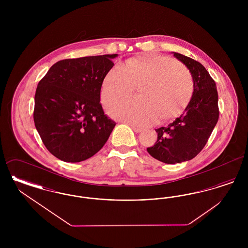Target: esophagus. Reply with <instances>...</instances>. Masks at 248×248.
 Listing matches in <instances>:
<instances>
[{"label":"esophagus","mask_w":248,"mask_h":248,"mask_svg":"<svg viewBox=\"0 0 248 248\" xmlns=\"http://www.w3.org/2000/svg\"><path fill=\"white\" fill-rule=\"evenodd\" d=\"M132 127V129L134 130L136 133H140L141 132V128H139V127H137V126H134V125H132L131 126Z\"/></svg>","instance_id":"esophagus-1"}]
</instances>
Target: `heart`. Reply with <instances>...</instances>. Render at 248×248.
<instances>
[{
  "mask_svg": "<svg viewBox=\"0 0 248 248\" xmlns=\"http://www.w3.org/2000/svg\"><path fill=\"white\" fill-rule=\"evenodd\" d=\"M143 83L140 99H124L108 108L113 118L138 126H148L158 118L177 115L189 103L193 81L189 71L168 57L149 54L115 64L107 72L101 85V100L108 104L126 96L134 84Z\"/></svg>",
  "mask_w": 248,
  "mask_h": 248,
  "instance_id": "1",
  "label": "heart"
}]
</instances>
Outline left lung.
<instances>
[{
    "label": "left lung",
    "instance_id": "1",
    "mask_svg": "<svg viewBox=\"0 0 248 248\" xmlns=\"http://www.w3.org/2000/svg\"><path fill=\"white\" fill-rule=\"evenodd\" d=\"M189 70L193 93L183 113L168 125L155 129L157 141L147 148L158 161L175 165L189 161L200 153L218 120L217 85L205 68L194 59L173 52Z\"/></svg>",
    "mask_w": 248,
    "mask_h": 248
}]
</instances>
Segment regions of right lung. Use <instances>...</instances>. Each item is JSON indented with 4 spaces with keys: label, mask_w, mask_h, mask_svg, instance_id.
<instances>
[{
    "label": "right lung",
    "mask_w": 248,
    "mask_h": 248,
    "mask_svg": "<svg viewBox=\"0 0 248 248\" xmlns=\"http://www.w3.org/2000/svg\"><path fill=\"white\" fill-rule=\"evenodd\" d=\"M118 55L64 59L55 63L36 89L33 119L48 151L79 163L105 145L115 123L100 104L103 79Z\"/></svg>",
    "instance_id": "right-lung-1"
}]
</instances>
